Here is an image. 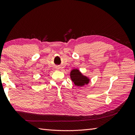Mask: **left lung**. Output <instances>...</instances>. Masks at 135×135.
<instances>
[{"label":"left lung","mask_w":135,"mask_h":135,"mask_svg":"<svg viewBox=\"0 0 135 135\" xmlns=\"http://www.w3.org/2000/svg\"><path fill=\"white\" fill-rule=\"evenodd\" d=\"M70 77L72 81L76 86H83L89 82L90 79L87 76L83 75L79 70L74 69L71 71Z\"/></svg>","instance_id":"1"}]
</instances>
